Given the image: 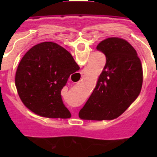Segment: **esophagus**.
Listing matches in <instances>:
<instances>
[{"label": "esophagus", "mask_w": 157, "mask_h": 157, "mask_svg": "<svg viewBox=\"0 0 157 157\" xmlns=\"http://www.w3.org/2000/svg\"><path fill=\"white\" fill-rule=\"evenodd\" d=\"M85 73H86V70H82V71H81V72H80V74L76 73V79H77L78 81H80V80H81V76H82V75H83V74H85Z\"/></svg>", "instance_id": "obj_1"}]
</instances>
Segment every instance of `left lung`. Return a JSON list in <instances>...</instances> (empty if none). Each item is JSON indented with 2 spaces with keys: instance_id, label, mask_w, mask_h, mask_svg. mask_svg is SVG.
<instances>
[{
  "instance_id": "8db88e82",
  "label": "left lung",
  "mask_w": 157,
  "mask_h": 157,
  "mask_svg": "<svg viewBox=\"0 0 157 157\" xmlns=\"http://www.w3.org/2000/svg\"><path fill=\"white\" fill-rule=\"evenodd\" d=\"M96 49L105 54L106 64L79 117L110 121L120 117L139 95L143 67L136 50L122 38H107Z\"/></svg>"
}]
</instances>
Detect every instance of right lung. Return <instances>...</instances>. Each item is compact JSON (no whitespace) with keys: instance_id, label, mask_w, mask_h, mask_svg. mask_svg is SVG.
Here are the masks:
<instances>
[{"instance_id":"right-lung-1","label":"right lung","mask_w":157,"mask_h":157,"mask_svg":"<svg viewBox=\"0 0 157 157\" xmlns=\"http://www.w3.org/2000/svg\"><path fill=\"white\" fill-rule=\"evenodd\" d=\"M77 69L80 67L71 54L57 43L34 45L22 58L16 71L15 86L21 101L40 117L70 118L61 90Z\"/></svg>"}]
</instances>
